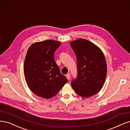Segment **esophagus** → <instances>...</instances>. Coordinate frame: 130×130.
<instances>
[{
    "label": "esophagus",
    "mask_w": 130,
    "mask_h": 130,
    "mask_svg": "<svg viewBox=\"0 0 130 130\" xmlns=\"http://www.w3.org/2000/svg\"><path fill=\"white\" fill-rule=\"evenodd\" d=\"M66 78H68V80H69V79H70V78H71V75H70V73H68L67 74H66Z\"/></svg>",
    "instance_id": "34e87169"
}]
</instances>
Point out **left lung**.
<instances>
[{"instance_id":"left-lung-1","label":"left lung","mask_w":130,"mask_h":130,"mask_svg":"<svg viewBox=\"0 0 130 130\" xmlns=\"http://www.w3.org/2000/svg\"><path fill=\"white\" fill-rule=\"evenodd\" d=\"M77 57V76L71 86L77 94L84 98L101 90L107 74V65L102 51L90 41L79 39L70 43Z\"/></svg>"}]
</instances>
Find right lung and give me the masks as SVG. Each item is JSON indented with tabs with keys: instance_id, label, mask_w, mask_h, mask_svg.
Masks as SVG:
<instances>
[{
	"instance_id": "obj_1",
	"label": "right lung",
	"mask_w": 130,
	"mask_h": 130,
	"mask_svg": "<svg viewBox=\"0 0 130 130\" xmlns=\"http://www.w3.org/2000/svg\"><path fill=\"white\" fill-rule=\"evenodd\" d=\"M60 44L47 40L33 44L28 50L24 61L25 78L29 88L39 97H54L68 82L54 59Z\"/></svg>"
}]
</instances>
